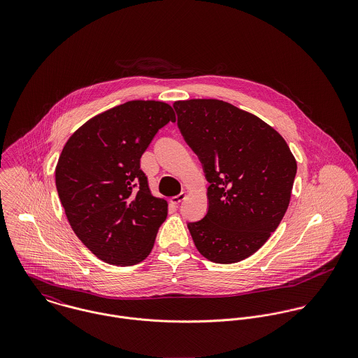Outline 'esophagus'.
I'll use <instances>...</instances> for the list:
<instances>
[{"instance_id":"1","label":"esophagus","mask_w":358,"mask_h":358,"mask_svg":"<svg viewBox=\"0 0 358 358\" xmlns=\"http://www.w3.org/2000/svg\"><path fill=\"white\" fill-rule=\"evenodd\" d=\"M186 196H187V193L186 192H182L180 194H178V196H173L172 199H171V203L172 204H179V203H182L185 199H186Z\"/></svg>"}]
</instances>
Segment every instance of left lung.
Wrapping results in <instances>:
<instances>
[{
    "instance_id": "obj_1",
    "label": "left lung",
    "mask_w": 358,
    "mask_h": 358,
    "mask_svg": "<svg viewBox=\"0 0 358 358\" xmlns=\"http://www.w3.org/2000/svg\"><path fill=\"white\" fill-rule=\"evenodd\" d=\"M173 107L209 183L204 219L187 224L196 248L222 264L254 255L288 209L294 154L273 127L230 103L189 99Z\"/></svg>"
}]
</instances>
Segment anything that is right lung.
<instances>
[{"instance_id":"add662e5","label":"right lung","mask_w":358,"mask_h":358,"mask_svg":"<svg viewBox=\"0 0 358 358\" xmlns=\"http://www.w3.org/2000/svg\"><path fill=\"white\" fill-rule=\"evenodd\" d=\"M173 108L131 101L88 120L66 142L55 182L67 220L103 262L132 266L150 255L168 203L150 192L141 157Z\"/></svg>"}]
</instances>
